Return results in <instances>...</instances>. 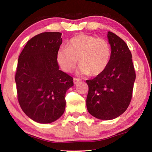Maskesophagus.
<instances>
[{
	"instance_id": "1",
	"label": "esophagus",
	"mask_w": 152,
	"mask_h": 152,
	"mask_svg": "<svg viewBox=\"0 0 152 152\" xmlns=\"http://www.w3.org/2000/svg\"><path fill=\"white\" fill-rule=\"evenodd\" d=\"M73 81H74V84H76V83H78V82L80 81V79L77 78H74V80H73Z\"/></svg>"
}]
</instances>
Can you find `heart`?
<instances>
[{"instance_id":"heart-1","label":"heart","mask_w":152,"mask_h":152,"mask_svg":"<svg viewBox=\"0 0 152 152\" xmlns=\"http://www.w3.org/2000/svg\"><path fill=\"white\" fill-rule=\"evenodd\" d=\"M110 54V45L106 39L80 33L68 41L66 48L58 51L57 60L64 72L70 73L79 60L80 74L96 76L106 70Z\"/></svg>"}]
</instances>
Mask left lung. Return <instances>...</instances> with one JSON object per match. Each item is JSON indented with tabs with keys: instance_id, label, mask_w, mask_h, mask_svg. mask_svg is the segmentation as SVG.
Wrapping results in <instances>:
<instances>
[{
	"instance_id": "obj_1",
	"label": "left lung",
	"mask_w": 152,
	"mask_h": 152,
	"mask_svg": "<svg viewBox=\"0 0 152 152\" xmlns=\"http://www.w3.org/2000/svg\"><path fill=\"white\" fill-rule=\"evenodd\" d=\"M111 48L109 65L103 72L86 81L88 111L102 120H110L124 113L132 101L135 72L127 45L114 33L107 35Z\"/></svg>"
}]
</instances>
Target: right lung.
Returning <instances> with one entry per match:
<instances>
[{"instance_id": "1", "label": "right lung", "mask_w": 152, "mask_h": 152, "mask_svg": "<svg viewBox=\"0 0 152 152\" xmlns=\"http://www.w3.org/2000/svg\"><path fill=\"white\" fill-rule=\"evenodd\" d=\"M60 32H44L29 40L20 53L15 76L17 99L27 116L50 123L63 115L66 92L73 78L59 70L57 53L62 43Z\"/></svg>"}]
</instances>
